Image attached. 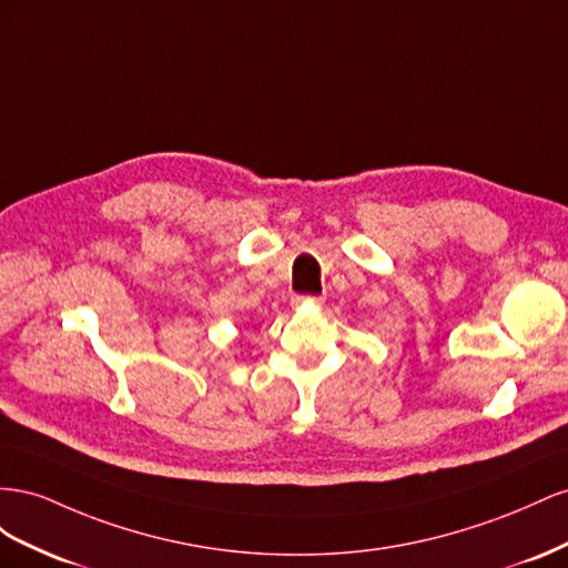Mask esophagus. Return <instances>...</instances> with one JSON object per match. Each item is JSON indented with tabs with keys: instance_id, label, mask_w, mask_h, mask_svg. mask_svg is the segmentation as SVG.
Wrapping results in <instances>:
<instances>
[{
	"instance_id": "34e87169",
	"label": "esophagus",
	"mask_w": 568,
	"mask_h": 568,
	"mask_svg": "<svg viewBox=\"0 0 568 568\" xmlns=\"http://www.w3.org/2000/svg\"><path fill=\"white\" fill-rule=\"evenodd\" d=\"M323 300L321 297H314V295H295L293 297V306H297V310H300V306H314V304H321Z\"/></svg>"
}]
</instances>
